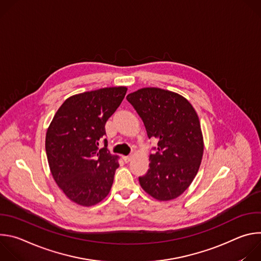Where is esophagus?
<instances>
[{
  "instance_id": "esophagus-1",
  "label": "esophagus",
  "mask_w": 261,
  "mask_h": 261,
  "mask_svg": "<svg viewBox=\"0 0 261 261\" xmlns=\"http://www.w3.org/2000/svg\"><path fill=\"white\" fill-rule=\"evenodd\" d=\"M123 159H124V161H125L126 163H128V162H130V161H131L132 156H123Z\"/></svg>"
}]
</instances>
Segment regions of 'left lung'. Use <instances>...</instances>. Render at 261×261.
Instances as JSON below:
<instances>
[{"label":"left lung","instance_id":"8db88e82","mask_svg":"<svg viewBox=\"0 0 261 261\" xmlns=\"http://www.w3.org/2000/svg\"><path fill=\"white\" fill-rule=\"evenodd\" d=\"M141 118L148 138L158 140L141 188L159 201H169L189 188L203 155V136L192 104L160 88H142L127 96Z\"/></svg>","mask_w":261,"mask_h":261}]
</instances>
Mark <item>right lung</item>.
I'll return each instance as SVG.
<instances>
[{
    "label": "right lung",
    "mask_w": 261,
    "mask_h": 261,
    "mask_svg": "<svg viewBox=\"0 0 261 261\" xmlns=\"http://www.w3.org/2000/svg\"><path fill=\"white\" fill-rule=\"evenodd\" d=\"M127 87H110L67 98L50 122L45 150L50 172L73 202L92 206L109 193L117 168V155L99 148L105 124L122 103Z\"/></svg>",
    "instance_id": "obj_1"
}]
</instances>
